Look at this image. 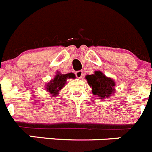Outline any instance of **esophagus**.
Masks as SVG:
<instances>
[{
	"mask_svg": "<svg viewBox=\"0 0 152 152\" xmlns=\"http://www.w3.org/2000/svg\"><path fill=\"white\" fill-rule=\"evenodd\" d=\"M75 75L77 78H81L83 76V72L82 71H77V72H75Z\"/></svg>",
	"mask_w": 152,
	"mask_h": 152,
	"instance_id": "1",
	"label": "esophagus"
}]
</instances>
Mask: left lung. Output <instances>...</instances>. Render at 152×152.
Segmentation results:
<instances>
[{
  "label": "left lung",
  "mask_w": 152,
  "mask_h": 152,
  "mask_svg": "<svg viewBox=\"0 0 152 152\" xmlns=\"http://www.w3.org/2000/svg\"><path fill=\"white\" fill-rule=\"evenodd\" d=\"M85 77L90 87L92 88L93 94L98 96L100 99L110 97L114 94L115 81L100 71L95 72L94 75H87Z\"/></svg>",
  "instance_id": "left-lung-1"
}]
</instances>
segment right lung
<instances>
[{
  "label": "right lung",
  "mask_w": 152,
  "mask_h": 152,
  "mask_svg": "<svg viewBox=\"0 0 152 152\" xmlns=\"http://www.w3.org/2000/svg\"><path fill=\"white\" fill-rule=\"evenodd\" d=\"M68 78H75V75L73 73L62 75L58 72L54 78L52 79L49 83H47L45 89L52 94V96H57L59 91L64 87L67 79Z\"/></svg>",
  "instance_id": "obj_1"
}]
</instances>
